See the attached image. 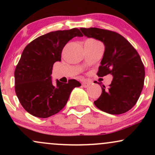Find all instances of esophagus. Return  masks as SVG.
Listing matches in <instances>:
<instances>
[{"instance_id": "34e87169", "label": "esophagus", "mask_w": 155, "mask_h": 155, "mask_svg": "<svg viewBox=\"0 0 155 155\" xmlns=\"http://www.w3.org/2000/svg\"><path fill=\"white\" fill-rule=\"evenodd\" d=\"M90 84H91V83L89 82V81H84V82L82 83V86H83L84 88L88 87L90 86Z\"/></svg>"}]
</instances>
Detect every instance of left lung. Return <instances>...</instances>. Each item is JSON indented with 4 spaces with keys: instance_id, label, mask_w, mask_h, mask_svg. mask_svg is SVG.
Segmentation results:
<instances>
[{
    "instance_id": "8db88e82",
    "label": "left lung",
    "mask_w": 155,
    "mask_h": 155,
    "mask_svg": "<svg viewBox=\"0 0 155 155\" xmlns=\"http://www.w3.org/2000/svg\"><path fill=\"white\" fill-rule=\"evenodd\" d=\"M83 35L102 42L105 50L97 76L111 74L108 87L94 104L110 114H121L131 109L139 98L143 87L145 71L139 54L122 35L97 28H80Z\"/></svg>"
}]
</instances>
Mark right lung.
I'll return each instance as SVG.
<instances>
[{"label": "right lung", "instance_id": "obj_1", "mask_svg": "<svg viewBox=\"0 0 155 155\" xmlns=\"http://www.w3.org/2000/svg\"><path fill=\"white\" fill-rule=\"evenodd\" d=\"M83 36L77 28L41 35L26 46L15 71V92L26 111L47 118L63 109L72 90L81 86L75 79L52 84L51 70L61 61L63 47L74 37Z\"/></svg>", "mask_w": 155, "mask_h": 155}]
</instances>
